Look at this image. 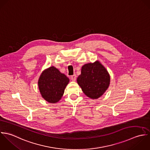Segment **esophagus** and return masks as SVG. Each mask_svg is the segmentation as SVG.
Here are the masks:
<instances>
[{
	"mask_svg": "<svg viewBox=\"0 0 150 150\" xmlns=\"http://www.w3.org/2000/svg\"><path fill=\"white\" fill-rule=\"evenodd\" d=\"M71 80H72V81H75L76 80V75L75 74H74V75H73L71 76Z\"/></svg>",
	"mask_w": 150,
	"mask_h": 150,
	"instance_id": "1",
	"label": "esophagus"
}]
</instances>
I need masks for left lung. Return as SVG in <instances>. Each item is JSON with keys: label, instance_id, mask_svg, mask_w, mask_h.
Wrapping results in <instances>:
<instances>
[{"label": "left lung", "instance_id": "1", "mask_svg": "<svg viewBox=\"0 0 150 150\" xmlns=\"http://www.w3.org/2000/svg\"><path fill=\"white\" fill-rule=\"evenodd\" d=\"M77 82L88 97L97 99L108 89L110 77L106 69L96 61L82 66L81 74L78 77Z\"/></svg>", "mask_w": 150, "mask_h": 150}]
</instances>
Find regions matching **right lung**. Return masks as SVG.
Masks as SVG:
<instances>
[{"label": "right lung", "instance_id": "obj_1", "mask_svg": "<svg viewBox=\"0 0 150 150\" xmlns=\"http://www.w3.org/2000/svg\"><path fill=\"white\" fill-rule=\"evenodd\" d=\"M69 80L54 67L45 70L40 75L38 85L42 96L48 102H58Z\"/></svg>", "mask_w": 150, "mask_h": 150}]
</instances>
